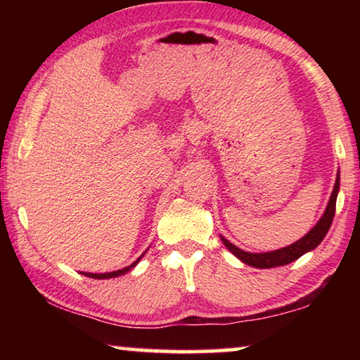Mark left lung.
I'll return each instance as SVG.
<instances>
[{
    "label": "left lung",
    "mask_w": 360,
    "mask_h": 360,
    "mask_svg": "<svg viewBox=\"0 0 360 360\" xmlns=\"http://www.w3.org/2000/svg\"><path fill=\"white\" fill-rule=\"evenodd\" d=\"M338 191H340V172L337 174V179H335L333 191L330 195V200H328V205L324 211V214H322V217L319 219V222L316 224L314 227L303 236V238L295 241L294 245L276 249V251L254 254V252L243 251V249L236 248L235 245H231V243L229 240H225L224 236H221V240L225 245V248H227L229 251L235 255V257H238L241 262H245L246 265H251L254 268H273V266L288 265V264H290V262H294L298 257H302L303 254L313 251V249L318 248L321 245V241L324 240V236L327 235V231H328V229H330L332 221H333Z\"/></svg>",
    "instance_id": "left-lung-1"
}]
</instances>
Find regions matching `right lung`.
Returning a JSON list of instances; mask_svg holds the SVG:
<instances>
[{"label":"right lung","mask_w":360,"mask_h":360,"mask_svg":"<svg viewBox=\"0 0 360 360\" xmlns=\"http://www.w3.org/2000/svg\"><path fill=\"white\" fill-rule=\"evenodd\" d=\"M146 254V252H144ZM143 254V255H144ZM141 255V257H143ZM141 257H138L135 262H133L131 265H129V266H125V268H122V270H117V271H111V273H85V271H81L84 276H89V278H94V279H109V278H117V276H122V275H125L127 271H130L133 266H136V264L139 260H141Z\"/></svg>","instance_id":"right-lung-1"}]
</instances>
